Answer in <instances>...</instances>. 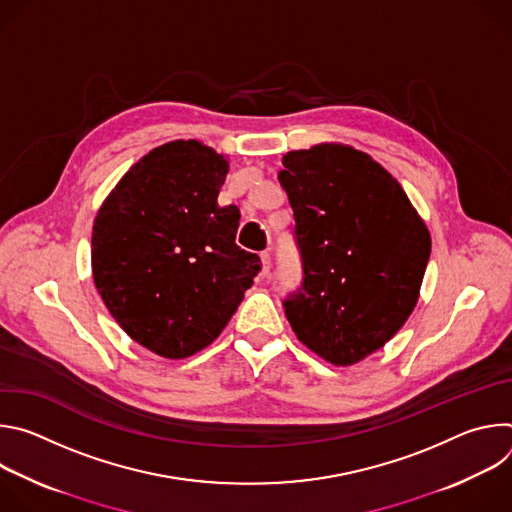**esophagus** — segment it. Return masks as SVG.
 Wrapping results in <instances>:
<instances>
[{
  "mask_svg": "<svg viewBox=\"0 0 512 512\" xmlns=\"http://www.w3.org/2000/svg\"><path fill=\"white\" fill-rule=\"evenodd\" d=\"M261 265H263L261 273H263V275H267V273H269V269H271V255H269L267 251H263V253H261Z\"/></svg>",
  "mask_w": 512,
  "mask_h": 512,
  "instance_id": "obj_1",
  "label": "esophagus"
}]
</instances>
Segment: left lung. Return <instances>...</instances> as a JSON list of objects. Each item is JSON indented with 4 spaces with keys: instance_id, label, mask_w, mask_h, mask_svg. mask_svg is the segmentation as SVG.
Instances as JSON below:
<instances>
[{
    "instance_id": "8db88e82",
    "label": "left lung",
    "mask_w": 512,
    "mask_h": 512,
    "mask_svg": "<svg viewBox=\"0 0 512 512\" xmlns=\"http://www.w3.org/2000/svg\"><path fill=\"white\" fill-rule=\"evenodd\" d=\"M281 162L304 265L285 316L302 344L348 367L385 346L411 316L431 237L401 184L369 154L318 143Z\"/></svg>"
}]
</instances>
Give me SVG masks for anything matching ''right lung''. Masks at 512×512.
<instances>
[{
  "mask_svg": "<svg viewBox=\"0 0 512 512\" xmlns=\"http://www.w3.org/2000/svg\"><path fill=\"white\" fill-rule=\"evenodd\" d=\"M229 160L196 139L158 145L101 204L93 279L115 322L143 348L186 358L225 330L261 259L237 247L241 212L218 206Z\"/></svg>",
  "mask_w": 512,
  "mask_h": 512,
  "instance_id": "add662e5",
  "label": "right lung"
}]
</instances>
